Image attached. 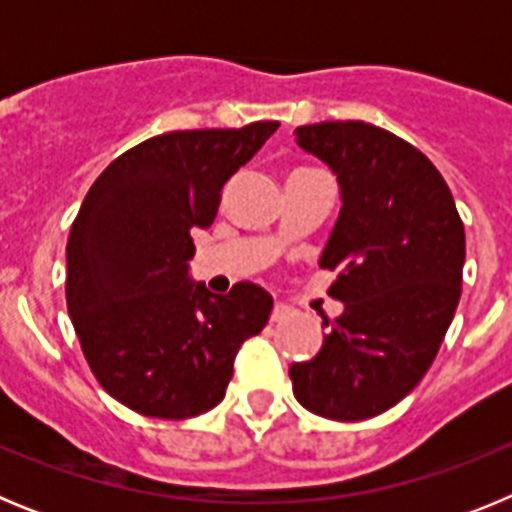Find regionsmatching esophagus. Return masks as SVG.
Segmentation results:
<instances>
[{
    "mask_svg": "<svg viewBox=\"0 0 512 512\" xmlns=\"http://www.w3.org/2000/svg\"><path fill=\"white\" fill-rule=\"evenodd\" d=\"M289 315H292V310H289L287 305H282V302H274V310H271V323H282V320H287Z\"/></svg>",
    "mask_w": 512,
    "mask_h": 512,
    "instance_id": "34e87169",
    "label": "esophagus"
}]
</instances>
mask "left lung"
I'll return each instance as SVG.
<instances>
[{"instance_id": "left-lung-1", "label": "left lung", "mask_w": 512, "mask_h": 512, "mask_svg": "<svg viewBox=\"0 0 512 512\" xmlns=\"http://www.w3.org/2000/svg\"><path fill=\"white\" fill-rule=\"evenodd\" d=\"M297 143L338 174L343 207L320 266L343 302L323 348L292 364L297 400L330 420H366L410 395L454 320L464 223L428 156L361 120L302 125Z\"/></svg>"}]
</instances>
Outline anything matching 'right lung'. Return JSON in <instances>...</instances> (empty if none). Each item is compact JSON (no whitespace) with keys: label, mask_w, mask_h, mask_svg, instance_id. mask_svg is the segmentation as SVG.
Here are the masks:
<instances>
[{"label":"right lung","mask_w":512,"mask_h":512,"mask_svg":"<svg viewBox=\"0 0 512 512\" xmlns=\"http://www.w3.org/2000/svg\"><path fill=\"white\" fill-rule=\"evenodd\" d=\"M277 120L174 130L117 156L87 192L66 243V305L81 351L115 400L182 420L225 397L243 341L271 297L251 282L215 297L189 284L192 230L212 225L225 182Z\"/></svg>","instance_id":"add662e5"}]
</instances>
